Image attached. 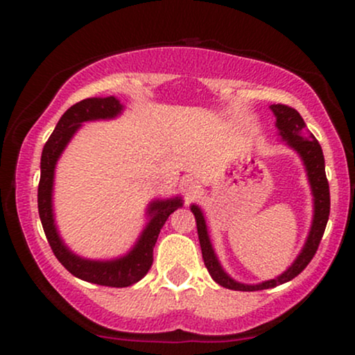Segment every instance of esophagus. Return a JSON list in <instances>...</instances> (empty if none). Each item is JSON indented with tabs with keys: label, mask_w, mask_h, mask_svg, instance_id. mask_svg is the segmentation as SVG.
Returning a JSON list of instances; mask_svg holds the SVG:
<instances>
[{
	"label": "esophagus",
	"mask_w": 355,
	"mask_h": 355,
	"mask_svg": "<svg viewBox=\"0 0 355 355\" xmlns=\"http://www.w3.org/2000/svg\"><path fill=\"white\" fill-rule=\"evenodd\" d=\"M182 190H183V193H185L187 198H191L195 193H197L198 182L195 180V178H185V180L182 182Z\"/></svg>",
	"instance_id": "obj_1"
}]
</instances>
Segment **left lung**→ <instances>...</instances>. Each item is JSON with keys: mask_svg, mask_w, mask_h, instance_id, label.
<instances>
[{"mask_svg": "<svg viewBox=\"0 0 355 355\" xmlns=\"http://www.w3.org/2000/svg\"><path fill=\"white\" fill-rule=\"evenodd\" d=\"M270 110L275 115V126L277 130H279L280 140H282L288 148H292L297 155H299L305 166V172H307V180L309 185H311L313 200L311 230H309L307 240H305L302 250H300V254L295 257V260L291 263V267H288L287 270H284L282 274L277 275L275 279L263 280V282L260 284H243L232 279V277L225 272V268L222 267V263H220L218 257L214 250V245H211L203 210L198 205H195V203H191L190 210L191 214L195 215V220H197L198 240H200L202 257L203 262H205L207 270H209V274L211 275V279H214L215 282L222 285V287L230 288V291H263V288H272L280 284L288 282V280H292L294 277L299 275L300 272L309 266L312 257L315 255L322 240V235H324L325 225H327L329 214H331V193H329L327 177H325L324 153H322L319 141H317L312 133L309 132L304 118L300 116V113L297 112V110L285 107V105H270Z\"/></svg>", "mask_w": 355, "mask_h": 355, "instance_id": "8db88e82", "label": "left lung"}]
</instances>
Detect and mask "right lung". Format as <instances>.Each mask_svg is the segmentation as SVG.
I'll use <instances>...</instances> for the list:
<instances>
[{"mask_svg":"<svg viewBox=\"0 0 355 355\" xmlns=\"http://www.w3.org/2000/svg\"><path fill=\"white\" fill-rule=\"evenodd\" d=\"M123 103L116 96H93L81 100L63 113L53 130L51 137L43 146L42 175L38 185V211L42 225L53 254L61 266L85 282L105 285V287H128L137 284L146 275L153 263V247L158 234L165 225L166 218L183 205L182 197L155 198L146 207V225L138 235L135 245L128 252L115 259L93 260L85 259L75 252L61 239L53 211V187H55V170L61 153L64 152L71 138L87 121L113 120L123 113Z\"/></svg>","mask_w":355,"mask_h":355,"instance_id":"add662e5","label":"right lung"}]
</instances>
